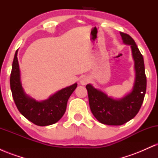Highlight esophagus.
I'll return each mask as SVG.
<instances>
[{
  "instance_id": "obj_1",
  "label": "esophagus",
  "mask_w": 158,
  "mask_h": 158,
  "mask_svg": "<svg viewBox=\"0 0 158 158\" xmlns=\"http://www.w3.org/2000/svg\"><path fill=\"white\" fill-rule=\"evenodd\" d=\"M88 82H89V79H88V77H83L81 78V79H80L81 85H86L87 83H88Z\"/></svg>"
}]
</instances>
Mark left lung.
I'll list each match as a JSON object with an SVG mask.
<instances>
[{"mask_svg":"<svg viewBox=\"0 0 158 158\" xmlns=\"http://www.w3.org/2000/svg\"><path fill=\"white\" fill-rule=\"evenodd\" d=\"M120 35L123 43L131 46L135 61V81L132 91L122 99H114L91 85H86L92 114L99 122L109 126H121L133 119L140 109L146 90V77L142 54L131 36L122 32Z\"/></svg>","mask_w":158,"mask_h":158,"instance_id":"8db88e82","label":"left lung"}]
</instances>
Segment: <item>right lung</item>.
<instances>
[{
	"instance_id": "obj_1",
	"label": "right lung",
	"mask_w": 158,
	"mask_h": 158,
	"mask_svg": "<svg viewBox=\"0 0 158 158\" xmlns=\"http://www.w3.org/2000/svg\"><path fill=\"white\" fill-rule=\"evenodd\" d=\"M17 54L18 50L10 75V88L17 108L23 117L37 126H46L57 123L65 113L69 97L77 88V83L59 90L46 100L36 101L23 91Z\"/></svg>"
}]
</instances>
